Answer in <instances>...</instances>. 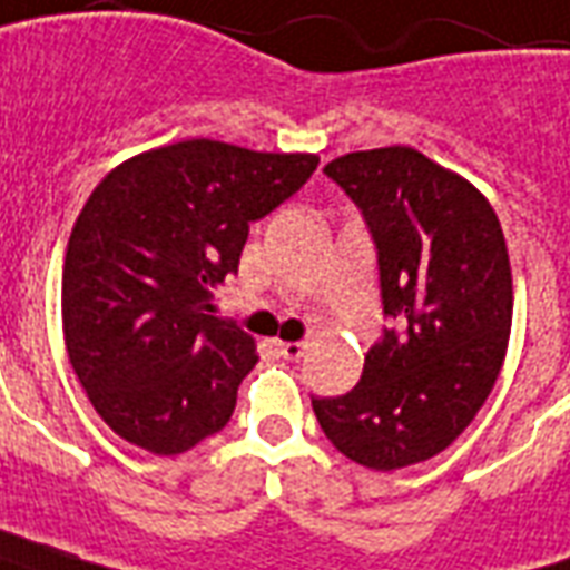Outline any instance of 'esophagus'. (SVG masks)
Here are the masks:
<instances>
[{"instance_id":"obj_1","label":"esophagus","mask_w":570,"mask_h":570,"mask_svg":"<svg viewBox=\"0 0 570 570\" xmlns=\"http://www.w3.org/2000/svg\"><path fill=\"white\" fill-rule=\"evenodd\" d=\"M307 340H302V343H277V352L286 357V361H298V357H304V352H307Z\"/></svg>"}]
</instances>
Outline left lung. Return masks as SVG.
<instances>
[{
	"instance_id": "obj_1",
	"label": "left lung",
	"mask_w": 570,
	"mask_h": 570,
	"mask_svg": "<svg viewBox=\"0 0 570 570\" xmlns=\"http://www.w3.org/2000/svg\"><path fill=\"white\" fill-rule=\"evenodd\" d=\"M325 174L364 215L384 328L346 396H311L346 459L399 470L443 452L494 387L512 331V266L485 195L414 147L357 150Z\"/></svg>"
}]
</instances>
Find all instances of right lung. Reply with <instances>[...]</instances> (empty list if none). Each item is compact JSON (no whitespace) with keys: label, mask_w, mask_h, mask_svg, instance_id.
Listing matches in <instances>:
<instances>
[{"label":"right lung","mask_w":570,"mask_h":570,"mask_svg":"<svg viewBox=\"0 0 570 570\" xmlns=\"http://www.w3.org/2000/svg\"><path fill=\"white\" fill-rule=\"evenodd\" d=\"M320 156L189 138L102 177L76 218L61 275L67 357L111 432L180 455L222 432L257 364L254 340L213 316L250 222L311 180Z\"/></svg>","instance_id":"obj_1"}]
</instances>
